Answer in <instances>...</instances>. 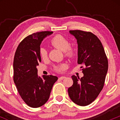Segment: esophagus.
Here are the masks:
<instances>
[{
	"mask_svg": "<svg viewBox=\"0 0 120 120\" xmlns=\"http://www.w3.org/2000/svg\"><path fill=\"white\" fill-rule=\"evenodd\" d=\"M65 77H65V76H61V77H59V79H60V80H63V79H65Z\"/></svg>",
	"mask_w": 120,
	"mask_h": 120,
	"instance_id": "obj_1",
	"label": "esophagus"
}]
</instances>
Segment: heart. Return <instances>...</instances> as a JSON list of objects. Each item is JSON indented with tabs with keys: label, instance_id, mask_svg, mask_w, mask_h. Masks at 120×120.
I'll return each mask as SVG.
<instances>
[{
	"label": "heart",
	"instance_id": "b5f03b06",
	"mask_svg": "<svg viewBox=\"0 0 120 120\" xmlns=\"http://www.w3.org/2000/svg\"><path fill=\"white\" fill-rule=\"evenodd\" d=\"M50 43L53 47L59 49L64 52L65 56L67 58H71L75 57L76 55V49L73 46H71L70 41L61 35L58 34L54 36L51 39ZM40 55L43 59H45L47 57V51L44 47H41L40 49ZM65 63L60 64L54 67V70L58 73H62L67 68Z\"/></svg>",
	"mask_w": 120,
	"mask_h": 120
}]
</instances>
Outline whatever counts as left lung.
Masks as SVG:
<instances>
[{
    "label": "left lung",
    "instance_id": "1",
    "mask_svg": "<svg viewBox=\"0 0 120 120\" xmlns=\"http://www.w3.org/2000/svg\"><path fill=\"white\" fill-rule=\"evenodd\" d=\"M77 39V63L81 67L83 76H71L73 84L68 89L70 98L77 105L85 106L98 97L105 84L108 69V61L101 41L90 32L70 30Z\"/></svg>",
    "mask_w": 120,
    "mask_h": 120
}]
</instances>
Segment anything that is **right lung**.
Returning <instances> with one entry per match:
<instances>
[{
	"mask_svg": "<svg viewBox=\"0 0 120 120\" xmlns=\"http://www.w3.org/2000/svg\"><path fill=\"white\" fill-rule=\"evenodd\" d=\"M53 32H38L24 38L18 45L14 58L13 79L20 96L31 108H39L47 102L56 76L38 77L37 65L41 61L40 44Z\"/></svg>",
	"mask_w": 120,
	"mask_h": 120,
	"instance_id": "obj_1",
	"label": "right lung"
}]
</instances>
